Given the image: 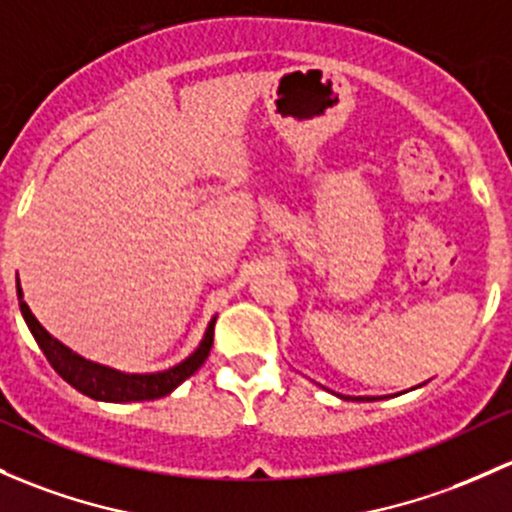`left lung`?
Returning a JSON list of instances; mask_svg holds the SVG:
<instances>
[{"label": "left lung", "mask_w": 512, "mask_h": 512, "mask_svg": "<svg viewBox=\"0 0 512 512\" xmlns=\"http://www.w3.org/2000/svg\"><path fill=\"white\" fill-rule=\"evenodd\" d=\"M338 397H343V400H355V402H373V400H378V397H346V395H338Z\"/></svg>", "instance_id": "8db88e82"}]
</instances>
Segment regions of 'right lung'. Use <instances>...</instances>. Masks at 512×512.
<instances>
[{
  "mask_svg": "<svg viewBox=\"0 0 512 512\" xmlns=\"http://www.w3.org/2000/svg\"><path fill=\"white\" fill-rule=\"evenodd\" d=\"M16 294H19L21 316H24L31 336L36 338V343H39V348L48 358V363L53 365V370H56L68 385H73L75 390L100 402H142L166 397L206 363L213 346L215 316L208 321L206 333H203L196 351L186 355L181 363L171 365V368L166 370H157V373H125V370H117L110 368V365H102L95 363V360L83 358L80 353L71 351L66 343L58 341L56 336H51V333L39 324V319L31 314L29 304L24 301V292H21L19 277H16Z\"/></svg>",
  "mask_w": 512,
  "mask_h": 512,
  "instance_id": "1",
  "label": "right lung"
}]
</instances>
